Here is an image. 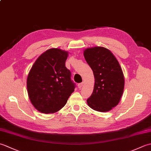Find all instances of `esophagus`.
Returning <instances> with one entry per match:
<instances>
[{
	"label": "esophagus",
	"instance_id": "34e87169",
	"mask_svg": "<svg viewBox=\"0 0 151 151\" xmlns=\"http://www.w3.org/2000/svg\"><path fill=\"white\" fill-rule=\"evenodd\" d=\"M83 84H84V83H83V82H82V83H80V84H78V88H79V89L82 88V87L83 86Z\"/></svg>",
	"mask_w": 151,
	"mask_h": 151
}]
</instances>
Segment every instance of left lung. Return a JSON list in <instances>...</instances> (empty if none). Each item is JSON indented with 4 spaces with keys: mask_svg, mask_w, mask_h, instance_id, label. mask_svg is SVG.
I'll return each instance as SVG.
<instances>
[{
    "mask_svg": "<svg viewBox=\"0 0 151 151\" xmlns=\"http://www.w3.org/2000/svg\"><path fill=\"white\" fill-rule=\"evenodd\" d=\"M84 56L95 77L93 91L87 103L94 110L110 111L119 102L124 90V78L119 63L110 50L102 47L88 48Z\"/></svg>",
    "mask_w": 151,
    "mask_h": 151,
    "instance_id": "left-lung-1",
    "label": "left lung"
}]
</instances>
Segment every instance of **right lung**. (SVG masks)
<instances>
[{
    "label": "right lung",
    "instance_id": "1",
    "mask_svg": "<svg viewBox=\"0 0 151 151\" xmlns=\"http://www.w3.org/2000/svg\"><path fill=\"white\" fill-rule=\"evenodd\" d=\"M68 52L60 49L46 50L34 62L27 77L28 97L34 108L43 114L61 110L75 90L70 71L66 68Z\"/></svg>",
    "mask_w": 151,
    "mask_h": 151
}]
</instances>
